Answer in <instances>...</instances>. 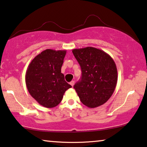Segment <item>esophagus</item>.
I'll list each match as a JSON object with an SVG mask.
<instances>
[{"mask_svg":"<svg viewBox=\"0 0 147 147\" xmlns=\"http://www.w3.org/2000/svg\"><path fill=\"white\" fill-rule=\"evenodd\" d=\"M70 85H71V86H72V87H73V86H74V84H75V82H74V81H71V82H70Z\"/></svg>","mask_w":147,"mask_h":147,"instance_id":"esophagus-1","label":"esophagus"}]
</instances>
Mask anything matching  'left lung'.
<instances>
[{"label": "left lung", "mask_w": 147, "mask_h": 147, "mask_svg": "<svg viewBox=\"0 0 147 147\" xmlns=\"http://www.w3.org/2000/svg\"><path fill=\"white\" fill-rule=\"evenodd\" d=\"M72 52L82 69L81 80L74 86L80 101L90 108L106 103L117 84V68L113 59L92 47L74 49Z\"/></svg>", "instance_id": "left-lung-1"}]
</instances>
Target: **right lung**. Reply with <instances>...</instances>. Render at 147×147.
Masks as SVG:
<instances>
[{
	"label": "right lung",
	"instance_id": "obj_1",
	"mask_svg": "<svg viewBox=\"0 0 147 147\" xmlns=\"http://www.w3.org/2000/svg\"><path fill=\"white\" fill-rule=\"evenodd\" d=\"M66 50L47 49L35 57L28 66L25 82L31 96L45 108L57 106L71 86L61 72Z\"/></svg>",
	"mask_w": 147,
	"mask_h": 147
}]
</instances>
